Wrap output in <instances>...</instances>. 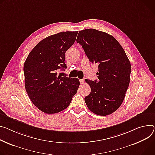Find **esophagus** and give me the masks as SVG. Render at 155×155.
Segmentation results:
<instances>
[{"instance_id": "1", "label": "esophagus", "mask_w": 155, "mask_h": 155, "mask_svg": "<svg viewBox=\"0 0 155 155\" xmlns=\"http://www.w3.org/2000/svg\"><path fill=\"white\" fill-rule=\"evenodd\" d=\"M80 82L81 85H83L84 83H85V80H84V79H80Z\"/></svg>"}]
</instances>
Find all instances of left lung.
<instances>
[{"label": "left lung", "mask_w": 155, "mask_h": 155, "mask_svg": "<svg viewBox=\"0 0 155 155\" xmlns=\"http://www.w3.org/2000/svg\"><path fill=\"white\" fill-rule=\"evenodd\" d=\"M77 42L90 61L98 65V80L86 79L91 87L85 97L88 108L100 116L113 113L122 104L129 85L131 65L127 56L113 36L97 30L79 31Z\"/></svg>", "instance_id": "8db88e82"}]
</instances>
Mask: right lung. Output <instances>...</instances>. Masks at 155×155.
<instances>
[{"label": "right lung", "instance_id": "right-lung-1", "mask_svg": "<svg viewBox=\"0 0 155 155\" xmlns=\"http://www.w3.org/2000/svg\"><path fill=\"white\" fill-rule=\"evenodd\" d=\"M77 34L78 31L61 32L45 38L25 62L26 91L34 105L45 113L64 110L77 93L79 80L61 77L58 72L67 68L65 54L75 43Z\"/></svg>", "mask_w": 155, "mask_h": 155}]
</instances>
